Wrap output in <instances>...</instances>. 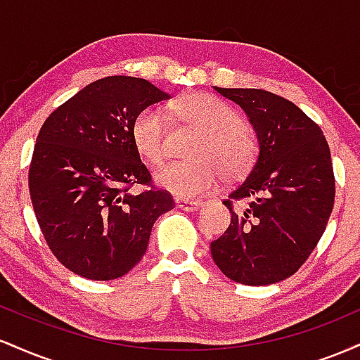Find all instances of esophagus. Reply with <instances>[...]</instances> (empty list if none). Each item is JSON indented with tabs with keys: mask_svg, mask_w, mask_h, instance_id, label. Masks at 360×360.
<instances>
[{
	"mask_svg": "<svg viewBox=\"0 0 360 360\" xmlns=\"http://www.w3.org/2000/svg\"><path fill=\"white\" fill-rule=\"evenodd\" d=\"M176 206L183 212H194L201 206V201L198 200H186V198H176Z\"/></svg>",
	"mask_w": 360,
	"mask_h": 360,
	"instance_id": "obj_1",
	"label": "esophagus"
}]
</instances>
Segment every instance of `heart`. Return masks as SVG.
<instances>
[{"label":"heart","mask_w":360,"mask_h":360,"mask_svg":"<svg viewBox=\"0 0 360 360\" xmlns=\"http://www.w3.org/2000/svg\"><path fill=\"white\" fill-rule=\"evenodd\" d=\"M177 118L201 131L194 148L196 160L167 162L155 171L157 186L181 198L210 191L220 176L238 179L252 167L257 154L254 131L243 125L232 106L208 93H189L169 105ZM131 142L147 164L164 157L166 118L159 108H143L131 122Z\"/></svg>","instance_id":"b5f03b06"}]
</instances>
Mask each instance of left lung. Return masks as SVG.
I'll return each mask as SVG.
<instances>
[{"label": "left lung", "instance_id": "1", "mask_svg": "<svg viewBox=\"0 0 360 360\" xmlns=\"http://www.w3.org/2000/svg\"><path fill=\"white\" fill-rule=\"evenodd\" d=\"M214 91L245 111L257 135L259 157L223 201L232 220L212 242V257L235 283H279L309 257L333 210L335 177L328 143L311 118L278 94L217 86Z\"/></svg>", "mask_w": 360, "mask_h": 360}]
</instances>
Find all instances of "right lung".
I'll return each mask as SVG.
<instances>
[{"mask_svg": "<svg viewBox=\"0 0 360 360\" xmlns=\"http://www.w3.org/2000/svg\"><path fill=\"white\" fill-rule=\"evenodd\" d=\"M169 94L140 77L108 76L45 120L28 171L32 205L62 266L93 281L122 278L146 254L152 226L174 208L131 142V122ZM149 188L134 195L131 185Z\"/></svg>", "mask_w": 360, "mask_h": 360, "instance_id": "obj_1", "label": "right lung"}]
</instances>
